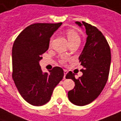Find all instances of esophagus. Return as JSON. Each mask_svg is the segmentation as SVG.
I'll use <instances>...</instances> for the list:
<instances>
[{"instance_id":"1","label":"esophagus","mask_w":121,"mask_h":121,"mask_svg":"<svg viewBox=\"0 0 121 121\" xmlns=\"http://www.w3.org/2000/svg\"><path fill=\"white\" fill-rule=\"evenodd\" d=\"M64 79H65V76H66V74L67 73V71L66 69H64Z\"/></svg>"}]
</instances>
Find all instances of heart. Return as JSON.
Wrapping results in <instances>:
<instances>
[{
    "instance_id": "obj_1",
    "label": "heart",
    "mask_w": 121,
    "mask_h": 121,
    "mask_svg": "<svg viewBox=\"0 0 121 121\" xmlns=\"http://www.w3.org/2000/svg\"><path fill=\"white\" fill-rule=\"evenodd\" d=\"M66 36H67V40L69 41V43H71V42H75V41H78V40L80 41V37L79 36L78 32L76 31H75L74 30H67V32H66ZM65 61H66L65 58H62L61 62V63H65Z\"/></svg>"
}]
</instances>
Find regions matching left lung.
<instances>
[{"label":"left lung","instance_id":"obj_1","mask_svg":"<svg viewBox=\"0 0 121 121\" xmlns=\"http://www.w3.org/2000/svg\"><path fill=\"white\" fill-rule=\"evenodd\" d=\"M83 26L87 35L86 43L79 60L83 66L82 76L75 79L71 71L66 79H71L75 87L68 92L69 100L75 105L84 106L91 103L101 93L108 79L111 60V50L105 36L96 27L87 23L75 22Z\"/></svg>","mask_w":121,"mask_h":121}]
</instances>
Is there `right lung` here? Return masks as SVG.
<instances>
[{"label": "right lung", "instance_id": "right-lung-1", "mask_svg": "<svg viewBox=\"0 0 121 121\" xmlns=\"http://www.w3.org/2000/svg\"><path fill=\"white\" fill-rule=\"evenodd\" d=\"M61 24H33L26 27L14 42L12 78L20 94L30 105L46 104L64 78V70L60 67L43 73L39 64L42 55L49 48L50 38Z\"/></svg>", "mask_w": 121, "mask_h": 121}]
</instances>
